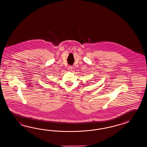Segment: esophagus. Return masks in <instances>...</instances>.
Here are the masks:
<instances>
[{"label": "esophagus", "instance_id": "1", "mask_svg": "<svg viewBox=\"0 0 147 147\" xmlns=\"http://www.w3.org/2000/svg\"><path fill=\"white\" fill-rule=\"evenodd\" d=\"M72 67L71 66V65H69L68 67V70L69 71H72Z\"/></svg>", "mask_w": 147, "mask_h": 147}]
</instances>
